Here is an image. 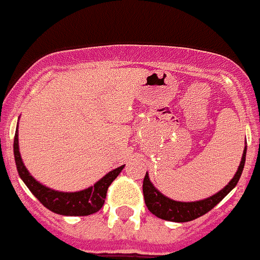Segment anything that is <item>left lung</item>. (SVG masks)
<instances>
[{
	"label": "left lung",
	"instance_id": "left-lung-1",
	"mask_svg": "<svg viewBox=\"0 0 260 260\" xmlns=\"http://www.w3.org/2000/svg\"><path fill=\"white\" fill-rule=\"evenodd\" d=\"M246 151L247 146H244L240 165H239L235 176L232 177L231 181L228 182L221 190L215 193L213 196L207 197L204 200L188 201V203L186 201L172 200L169 197H166L165 194H162L158 189L151 184L149 174L146 172V176L143 178L142 189L145 204H146L147 209L159 219L168 220V221H176V223H185V221H190V220H194L197 217H200V216L205 215L215 205L219 204L220 201L223 200L224 197L227 196L228 193L236 186L239 178L242 176L244 162H246Z\"/></svg>",
	"mask_w": 260,
	"mask_h": 260
}]
</instances>
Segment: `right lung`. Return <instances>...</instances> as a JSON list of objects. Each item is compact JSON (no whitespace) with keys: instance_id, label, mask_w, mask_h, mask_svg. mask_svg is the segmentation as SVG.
I'll return each mask as SVG.
<instances>
[{"instance_id":"1","label":"right lung","mask_w":260,"mask_h":260,"mask_svg":"<svg viewBox=\"0 0 260 260\" xmlns=\"http://www.w3.org/2000/svg\"><path fill=\"white\" fill-rule=\"evenodd\" d=\"M13 151L17 172L22 181L25 182V185L28 186L29 190L36 196L37 200L40 201L45 208L63 216H87L98 212L105 204L110 184L118 177V174L124 168V165H122L117 169L111 170L90 188L78 190V192H60V190H55L40 184L30 176L28 169L25 168L21 154H20V147H18V128H16Z\"/></svg>"}]
</instances>
